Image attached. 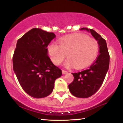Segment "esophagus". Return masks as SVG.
<instances>
[{"mask_svg":"<svg viewBox=\"0 0 123 123\" xmlns=\"http://www.w3.org/2000/svg\"><path fill=\"white\" fill-rule=\"evenodd\" d=\"M62 73L63 74H66V73H68V72L66 71V70H62Z\"/></svg>","mask_w":123,"mask_h":123,"instance_id":"34e87169","label":"esophagus"}]
</instances>
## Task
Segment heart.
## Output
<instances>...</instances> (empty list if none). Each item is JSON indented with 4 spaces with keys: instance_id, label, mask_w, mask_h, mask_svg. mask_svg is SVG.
I'll return each instance as SVG.
<instances>
[{
    "instance_id": "obj_1",
    "label": "heart",
    "mask_w": 123,
    "mask_h": 123,
    "mask_svg": "<svg viewBox=\"0 0 123 123\" xmlns=\"http://www.w3.org/2000/svg\"><path fill=\"white\" fill-rule=\"evenodd\" d=\"M59 45L52 43L47 51L52 62L59 65L68 58L65 63L67 68L75 66L82 68L92 62L98 52V42L84 33H74L59 40Z\"/></svg>"
}]
</instances>
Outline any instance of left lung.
<instances>
[{
  "mask_svg": "<svg viewBox=\"0 0 123 123\" xmlns=\"http://www.w3.org/2000/svg\"><path fill=\"white\" fill-rule=\"evenodd\" d=\"M80 30L90 32L98 42L99 54L94 62L87 69L73 73L74 80L68 86L70 93L77 98H86L92 96L99 89L109 67L110 57L106 42L95 31L82 28Z\"/></svg>",
  "mask_w": 123,
  "mask_h": 123,
  "instance_id": "obj_1",
  "label": "left lung"
}]
</instances>
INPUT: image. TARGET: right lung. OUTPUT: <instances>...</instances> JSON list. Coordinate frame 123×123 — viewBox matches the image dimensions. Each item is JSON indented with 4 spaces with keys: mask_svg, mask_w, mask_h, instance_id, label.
<instances>
[{
    "mask_svg": "<svg viewBox=\"0 0 123 123\" xmlns=\"http://www.w3.org/2000/svg\"><path fill=\"white\" fill-rule=\"evenodd\" d=\"M55 37L53 32L33 28L17 42L13 70L22 89L33 98L50 95L55 80L62 75L47 55V46Z\"/></svg>",
    "mask_w": 123,
    "mask_h": 123,
    "instance_id": "right-lung-1",
    "label": "right lung"
}]
</instances>
